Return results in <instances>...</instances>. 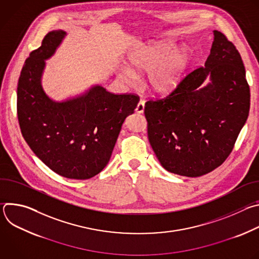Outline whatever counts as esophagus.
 I'll list each match as a JSON object with an SVG mask.
<instances>
[{"label":"esophagus","instance_id":"obj_1","mask_svg":"<svg viewBox=\"0 0 259 259\" xmlns=\"http://www.w3.org/2000/svg\"><path fill=\"white\" fill-rule=\"evenodd\" d=\"M135 110H136V113H138V114H142L144 112V101L143 100H140L138 102Z\"/></svg>","mask_w":259,"mask_h":259}]
</instances>
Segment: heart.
<instances>
[{
    "instance_id": "obj_1",
    "label": "heart",
    "mask_w": 259,
    "mask_h": 259,
    "mask_svg": "<svg viewBox=\"0 0 259 259\" xmlns=\"http://www.w3.org/2000/svg\"><path fill=\"white\" fill-rule=\"evenodd\" d=\"M174 49L173 43H163L156 46H145L139 49L129 60L130 68L123 70V78L127 82L137 79L134 71H150L149 82L151 88L157 93L172 91L180 81L186 70L190 51L187 48Z\"/></svg>"
}]
</instances>
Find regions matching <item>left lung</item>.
<instances>
[{
  "label": "left lung",
  "instance_id": "1",
  "mask_svg": "<svg viewBox=\"0 0 259 259\" xmlns=\"http://www.w3.org/2000/svg\"><path fill=\"white\" fill-rule=\"evenodd\" d=\"M205 66L184 77L165 98L145 102L147 136L169 172L198 177L232 153L250 109V89L235 45L218 30ZM210 83L200 85L208 77Z\"/></svg>",
  "mask_w": 259,
  "mask_h": 259
}]
</instances>
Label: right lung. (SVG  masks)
I'll use <instances>...</instances> for the list:
<instances>
[{
    "instance_id": "obj_1",
    "label": "right lung",
    "mask_w": 259,
    "mask_h": 259,
    "mask_svg": "<svg viewBox=\"0 0 259 259\" xmlns=\"http://www.w3.org/2000/svg\"><path fill=\"white\" fill-rule=\"evenodd\" d=\"M66 32L52 30L30 52L17 85V117L30 150L55 173L89 179L108 163L122 125L134 113L139 97L114 94L95 85L64 101L52 100L42 87V75Z\"/></svg>"
}]
</instances>
